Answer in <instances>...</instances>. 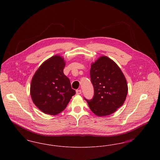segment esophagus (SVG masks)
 <instances>
[{
  "label": "esophagus",
  "instance_id": "34e87169",
  "mask_svg": "<svg viewBox=\"0 0 160 160\" xmlns=\"http://www.w3.org/2000/svg\"><path fill=\"white\" fill-rule=\"evenodd\" d=\"M82 93V91L80 89H78V90H77L76 91V94L77 95H80Z\"/></svg>",
  "mask_w": 160,
  "mask_h": 160
}]
</instances>
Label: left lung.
I'll return each instance as SVG.
<instances>
[{
  "instance_id": "8db88e82",
  "label": "left lung",
  "mask_w": 160,
  "mask_h": 160,
  "mask_svg": "<svg viewBox=\"0 0 160 160\" xmlns=\"http://www.w3.org/2000/svg\"><path fill=\"white\" fill-rule=\"evenodd\" d=\"M93 98L85 99L92 112L98 116L112 114L124 103L128 85L121 69L111 59L101 56L91 64Z\"/></svg>"
}]
</instances>
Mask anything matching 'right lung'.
Wrapping results in <instances>:
<instances>
[{"instance_id": "1", "label": "right lung", "mask_w": 160, "mask_h": 160, "mask_svg": "<svg viewBox=\"0 0 160 160\" xmlns=\"http://www.w3.org/2000/svg\"><path fill=\"white\" fill-rule=\"evenodd\" d=\"M64 59L55 55L44 62L32 77L31 98L38 108L46 114L56 115L67 106L76 91L63 74Z\"/></svg>"}]
</instances>
